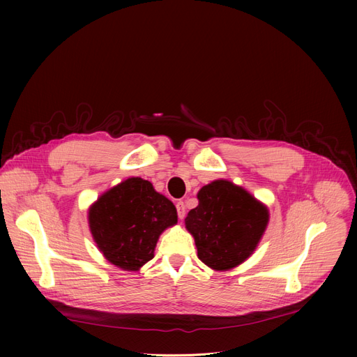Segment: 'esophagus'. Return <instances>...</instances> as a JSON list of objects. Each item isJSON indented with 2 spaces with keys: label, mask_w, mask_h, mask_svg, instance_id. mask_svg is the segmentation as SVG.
Segmentation results:
<instances>
[{
  "label": "esophagus",
  "mask_w": 357,
  "mask_h": 357,
  "mask_svg": "<svg viewBox=\"0 0 357 357\" xmlns=\"http://www.w3.org/2000/svg\"><path fill=\"white\" fill-rule=\"evenodd\" d=\"M176 211H178L179 220H183L185 215H186V208H185V204H183L182 201H179V202L176 204Z\"/></svg>",
  "instance_id": "esophagus-1"
}]
</instances>
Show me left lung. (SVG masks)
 Listing matches in <instances>:
<instances>
[{
    "instance_id": "left-lung-1",
    "label": "left lung",
    "mask_w": 357,
    "mask_h": 357,
    "mask_svg": "<svg viewBox=\"0 0 357 357\" xmlns=\"http://www.w3.org/2000/svg\"><path fill=\"white\" fill-rule=\"evenodd\" d=\"M185 218L198 259L213 271H230L256 250L269 222L266 205L227 179L204 185Z\"/></svg>"
}]
</instances>
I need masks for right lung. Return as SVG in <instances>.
<instances>
[{
  "mask_svg": "<svg viewBox=\"0 0 357 357\" xmlns=\"http://www.w3.org/2000/svg\"><path fill=\"white\" fill-rule=\"evenodd\" d=\"M176 222L174 202L139 176L112 186L88 208V226L98 250L126 272H137L152 260L160 234Z\"/></svg>",
  "mask_w": 357,
  "mask_h": 357,
  "instance_id": "add662e5",
  "label": "right lung"
}]
</instances>
